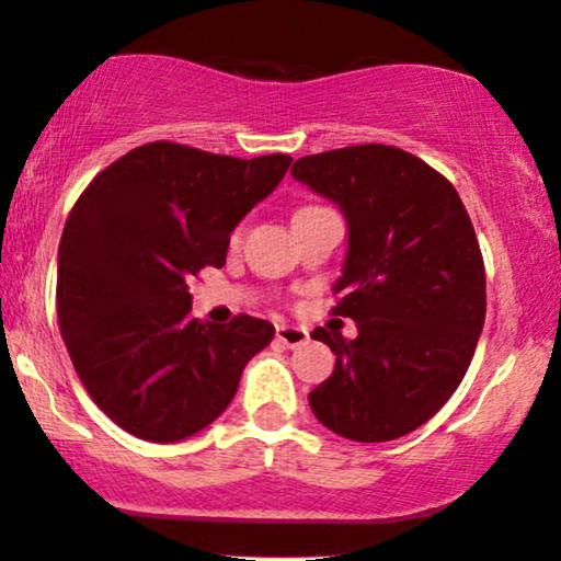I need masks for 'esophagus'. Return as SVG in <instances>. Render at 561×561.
<instances>
[{
    "label": "esophagus",
    "mask_w": 561,
    "mask_h": 561,
    "mask_svg": "<svg viewBox=\"0 0 561 561\" xmlns=\"http://www.w3.org/2000/svg\"><path fill=\"white\" fill-rule=\"evenodd\" d=\"M275 336H278L280 344H286V347H301V344L309 342V332H306L304 327H288V324H280L278 332H275Z\"/></svg>",
    "instance_id": "obj_1"
}]
</instances>
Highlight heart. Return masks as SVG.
Instances as JSON below:
<instances>
[{
	"mask_svg": "<svg viewBox=\"0 0 561 561\" xmlns=\"http://www.w3.org/2000/svg\"><path fill=\"white\" fill-rule=\"evenodd\" d=\"M306 209H313V206H304V209H298V211H306ZM298 211H296V214H298Z\"/></svg>",
	"mask_w": 561,
	"mask_h": 561,
	"instance_id": "obj_1",
	"label": "heart"
}]
</instances>
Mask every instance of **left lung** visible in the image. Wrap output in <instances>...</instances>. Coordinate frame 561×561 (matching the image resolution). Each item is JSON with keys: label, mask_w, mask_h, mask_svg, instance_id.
<instances>
[{"label": "left lung", "mask_w": 561, "mask_h": 561, "mask_svg": "<svg viewBox=\"0 0 561 561\" xmlns=\"http://www.w3.org/2000/svg\"><path fill=\"white\" fill-rule=\"evenodd\" d=\"M290 175L340 206L347 257L332 313L355 340L313 329L336 355L309 403L352 442H390L426 424L462 382L485 324V265L455 186L393 145L298 158Z\"/></svg>", "instance_id": "8db88e82"}]
</instances>
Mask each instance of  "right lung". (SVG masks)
<instances>
[{"instance_id": "obj_1", "label": "right lung", "mask_w": 561, "mask_h": 561, "mask_svg": "<svg viewBox=\"0 0 561 561\" xmlns=\"http://www.w3.org/2000/svg\"><path fill=\"white\" fill-rule=\"evenodd\" d=\"M290 156H214L148 142L104 168L68 214L56 309L94 403L145 442H181L219 419L271 321L191 317L188 280L221 267L229 234L273 194Z\"/></svg>"}]
</instances>
